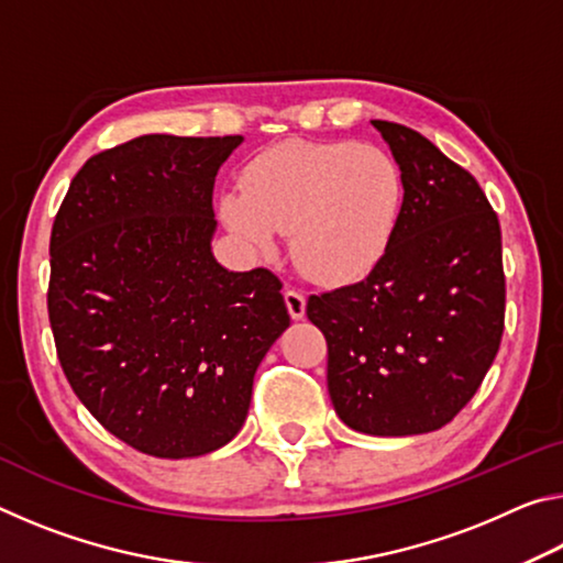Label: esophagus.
<instances>
[{
	"instance_id": "esophagus-1",
	"label": "esophagus",
	"mask_w": 563,
	"mask_h": 563,
	"mask_svg": "<svg viewBox=\"0 0 563 563\" xmlns=\"http://www.w3.org/2000/svg\"><path fill=\"white\" fill-rule=\"evenodd\" d=\"M285 305H288V312L292 320L305 318V295L300 290H285Z\"/></svg>"
}]
</instances>
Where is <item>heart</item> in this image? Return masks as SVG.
Here are the masks:
<instances>
[{"label":"heart","mask_w":563,"mask_h":563,"mask_svg":"<svg viewBox=\"0 0 563 563\" xmlns=\"http://www.w3.org/2000/svg\"><path fill=\"white\" fill-rule=\"evenodd\" d=\"M243 194H225L223 221L258 251L290 231L298 268L322 285L367 278L393 243L405 178L387 151L355 141L288 139L243 168Z\"/></svg>","instance_id":"b5f03b06"}]
</instances>
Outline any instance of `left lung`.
Instances as JSON below:
<instances>
[{
    "mask_svg": "<svg viewBox=\"0 0 563 563\" xmlns=\"http://www.w3.org/2000/svg\"><path fill=\"white\" fill-rule=\"evenodd\" d=\"M405 178L402 213L365 280L310 295L328 342V389L352 430L434 432L460 415L499 352L501 228L470 170L430 139L373 121Z\"/></svg>",
    "mask_w": 563,
    "mask_h": 563,
    "instance_id": "obj_1",
    "label": "left lung"
}]
</instances>
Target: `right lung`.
<instances>
[{
  "instance_id": "obj_1",
  "label": "right lung",
  "mask_w": 563,
  "mask_h": 563,
  "mask_svg": "<svg viewBox=\"0 0 563 563\" xmlns=\"http://www.w3.org/2000/svg\"><path fill=\"white\" fill-rule=\"evenodd\" d=\"M241 141L148 133L103 148L54 218L46 305L64 375L101 427L161 460L233 440L290 325L278 275L211 253L216 174Z\"/></svg>"
}]
</instances>
